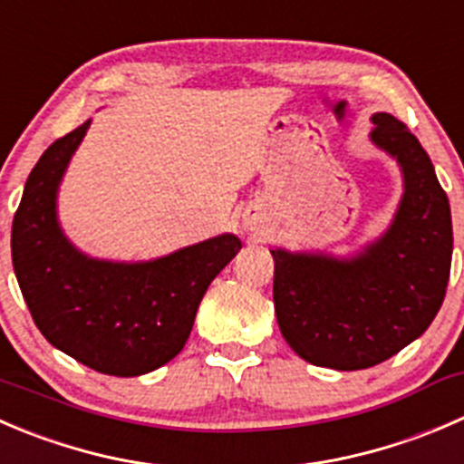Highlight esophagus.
Returning <instances> with one entry per match:
<instances>
[{
  "instance_id": "obj_1",
  "label": "esophagus",
  "mask_w": 464,
  "mask_h": 464,
  "mask_svg": "<svg viewBox=\"0 0 464 464\" xmlns=\"http://www.w3.org/2000/svg\"><path fill=\"white\" fill-rule=\"evenodd\" d=\"M242 224H245L246 231H260V228H263V218H260V213H256V210H246V213L242 215Z\"/></svg>"
}]
</instances>
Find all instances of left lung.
I'll return each instance as SVG.
<instances>
[{"label": "left lung", "instance_id": "left-lung-1", "mask_svg": "<svg viewBox=\"0 0 464 464\" xmlns=\"http://www.w3.org/2000/svg\"><path fill=\"white\" fill-rule=\"evenodd\" d=\"M372 122V142L403 174L388 231L352 258L272 249L283 337L310 365L340 372L379 365L417 340L438 314L451 272V208L429 154L390 112Z\"/></svg>", "mask_w": 464, "mask_h": 464}]
</instances>
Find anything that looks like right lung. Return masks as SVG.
Instances as JSON below:
<instances>
[{
    "instance_id": "obj_1",
    "label": "right lung",
    "mask_w": 464,
    "mask_h": 464,
    "mask_svg": "<svg viewBox=\"0 0 464 464\" xmlns=\"http://www.w3.org/2000/svg\"><path fill=\"white\" fill-rule=\"evenodd\" d=\"M88 129L90 120L58 138L31 169L13 218V269L49 344L102 374L140 376L181 352L201 296L242 242L224 233L147 263L81 254L58 224L56 197Z\"/></svg>"
}]
</instances>
